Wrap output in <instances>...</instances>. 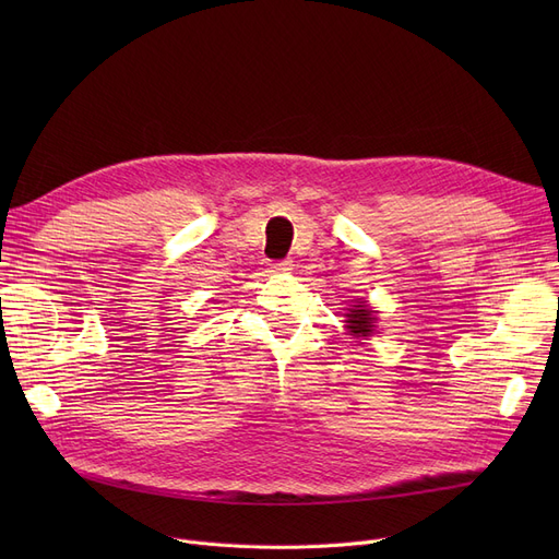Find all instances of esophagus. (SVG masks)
Here are the masks:
<instances>
[{"mask_svg": "<svg viewBox=\"0 0 559 559\" xmlns=\"http://www.w3.org/2000/svg\"><path fill=\"white\" fill-rule=\"evenodd\" d=\"M289 270V262L287 260H278L270 264V272H287Z\"/></svg>", "mask_w": 559, "mask_h": 559, "instance_id": "esophagus-1", "label": "esophagus"}]
</instances>
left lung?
I'll return each instance as SVG.
<instances>
[{
  "mask_svg": "<svg viewBox=\"0 0 559 559\" xmlns=\"http://www.w3.org/2000/svg\"><path fill=\"white\" fill-rule=\"evenodd\" d=\"M373 321H376L373 310H371V308H367V304H365V301H358V306L350 308V310H348V314H346L348 331L354 333L356 337H367V335H371V331H373Z\"/></svg>",
  "mask_w": 559,
  "mask_h": 559,
  "instance_id": "8db88e82",
  "label": "left lung"
}]
</instances>
